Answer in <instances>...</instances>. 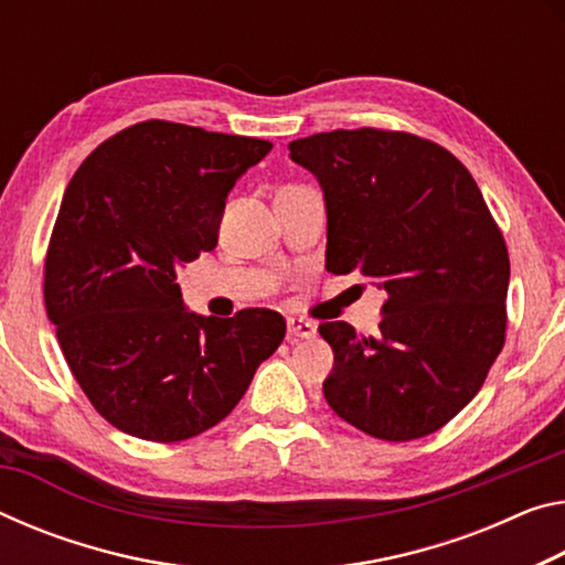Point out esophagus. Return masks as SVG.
I'll use <instances>...</instances> for the list:
<instances>
[{"label": "esophagus", "instance_id": "34e87169", "mask_svg": "<svg viewBox=\"0 0 565 565\" xmlns=\"http://www.w3.org/2000/svg\"><path fill=\"white\" fill-rule=\"evenodd\" d=\"M286 331H289V339H315L317 337V324L309 319H297L291 317L286 321Z\"/></svg>", "mask_w": 565, "mask_h": 565}]
</instances>
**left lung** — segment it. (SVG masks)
Listing matches in <instances>:
<instances>
[{"label": "left lung", "instance_id": "obj_1", "mask_svg": "<svg viewBox=\"0 0 565 565\" xmlns=\"http://www.w3.org/2000/svg\"><path fill=\"white\" fill-rule=\"evenodd\" d=\"M289 150L324 191L329 271H360L387 294L377 337L319 327L334 352L329 407L387 443L437 433L505 344L508 246L476 178L402 130L317 132Z\"/></svg>", "mask_w": 565, "mask_h": 565}]
</instances>
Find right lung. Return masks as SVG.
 <instances>
[{
  "label": "right lung",
  "instance_id": "1",
  "mask_svg": "<svg viewBox=\"0 0 565 565\" xmlns=\"http://www.w3.org/2000/svg\"><path fill=\"white\" fill-rule=\"evenodd\" d=\"M271 142L146 120L85 158L44 258V307L93 407L132 437L181 443L218 425L286 334L271 309L183 307L175 271L218 244L228 191Z\"/></svg>",
  "mask_w": 565,
  "mask_h": 565
}]
</instances>
